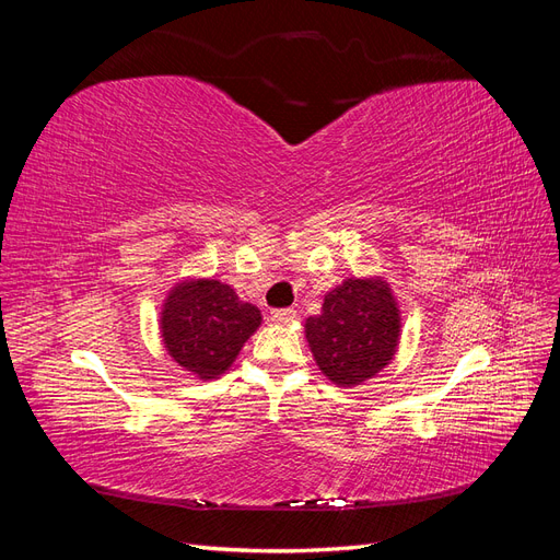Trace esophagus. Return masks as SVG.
Here are the masks:
<instances>
[{
  "label": "esophagus",
  "instance_id": "esophagus-1",
  "mask_svg": "<svg viewBox=\"0 0 560 560\" xmlns=\"http://www.w3.org/2000/svg\"><path fill=\"white\" fill-rule=\"evenodd\" d=\"M270 319H273L276 325H292V322H296V311L278 308V311L270 313Z\"/></svg>",
  "mask_w": 560,
  "mask_h": 560
}]
</instances>
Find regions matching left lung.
I'll list each match as a JSON object with an SVG mask.
<instances>
[{
  "label": "left lung",
  "instance_id": "left-lung-1",
  "mask_svg": "<svg viewBox=\"0 0 560 560\" xmlns=\"http://www.w3.org/2000/svg\"><path fill=\"white\" fill-rule=\"evenodd\" d=\"M303 327L322 374L336 387H358L395 360L401 311L383 276L348 278L327 292L322 313Z\"/></svg>",
  "mask_w": 560,
  "mask_h": 560
}]
</instances>
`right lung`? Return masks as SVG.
Segmentation results:
<instances>
[{
    "mask_svg": "<svg viewBox=\"0 0 560 560\" xmlns=\"http://www.w3.org/2000/svg\"><path fill=\"white\" fill-rule=\"evenodd\" d=\"M259 325L261 311L214 278L179 280L167 292L159 319L167 354L198 381L226 374Z\"/></svg>",
    "mask_w": 560,
    "mask_h": 560,
    "instance_id": "obj_1",
    "label": "right lung"
}]
</instances>
